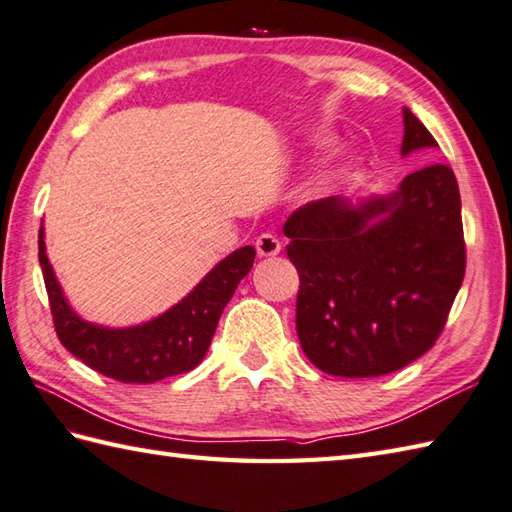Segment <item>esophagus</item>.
Segmentation results:
<instances>
[{
    "instance_id": "34e87169",
    "label": "esophagus",
    "mask_w": 512,
    "mask_h": 512,
    "mask_svg": "<svg viewBox=\"0 0 512 512\" xmlns=\"http://www.w3.org/2000/svg\"><path fill=\"white\" fill-rule=\"evenodd\" d=\"M255 248H257V255L259 257H275V255L281 253V242H279L277 235L264 233V235L257 237Z\"/></svg>"
}]
</instances>
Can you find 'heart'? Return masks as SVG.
<instances>
[{
	"instance_id": "1",
	"label": "heart",
	"mask_w": 512,
	"mask_h": 512,
	"mask_svg": "<svg viewBox=\"0 0 512 512\" xmlns=\"http://www.w3.org/2000/svg\"><path fill=\"white\" fill-rule=\"evenodd\" d=\"M350 176H352V165H350V162H345V165L325 173V176L319 182V191H328V189L336 187V184H341L343 180H347Z\"/></svg>"
}]
</instances>
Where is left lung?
Listing matches in <instances>:
<instances>
[{
    "label": "left lung",
    "mask_w": 512,
    "mask_h": 512,
    "mask_svg": "<svg viewBox=\"0 0 512 512\" xmlns=\"http://www.w3.org/2000/svg\"><path fill=\"white\" fill-rule=\"evenodd\" d=\"M400 154L438 147L407 107ZM299 273L297 334L321 372L391 374L431 350L466 268L462 204L447 165L422 167L398 191L358 202L325 198L288 217Z\"/></svg>",
    "instance_id": "obj_1"
}]
</instances>
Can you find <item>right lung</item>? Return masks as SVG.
<instances>
[{"label":"right lung","instance_id":"add662e5","mask_svg":"<svg viewBox=\"0 0 512 512\" xmlns=\"http://www.w3.org/2000/svg\"><path fill=\"white\" fill-rule=\"evenodd\" d=\"M255 262V248L242 246L215 264L211 273L176 306L132 328H105L81 319L59 286L39 228V264L59 341L96 372L121 383H156L198 367L209 350L222 310Z\"/></svg>","mask_w":512,"mask_h":512}]
</instances>
